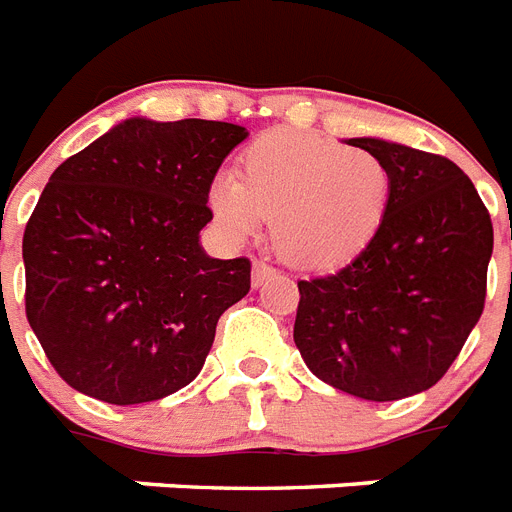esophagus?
Listing matches in <instances>:
<instances>
[{
  "label": "esophagus",
  "instance_id": "esophagus-1",
  "mask_svg": "<svg viewBox=\"0 0 512 512\" xmlns=\"http://www.w3.org/2000/svg\"><path fill=\"white\" fill-rule=\"evenodd\" d=\"M272 277H277V272L269 264H264V261H256L253 264V272H251V285L253 288H261L264 282L272 280Z\"/></svg>",
  "mask_w": 512,
  "mask_h": 512
}]
</instances>
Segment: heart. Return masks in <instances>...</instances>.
Returning <instances> with one entry per match:
<instances>
[{
	"label": "heart",
	"instance_id": "1",
	"mask_svg": "<svg viewBox=\"0 0 512 512\" xmlns=\"http://www.w3.org/2000/svg\"><path fill=\"white\" fill-rule=\"evenodd\" d=\"M391 200V171L365 147L320 134L277 129L240 155V177L208 187L216 224L235 240L272 219V243L290 267L333 272L378 237Z\"/></svg>",
	"mask_w": 512,
	"mask_h": 512
}]
</instances>
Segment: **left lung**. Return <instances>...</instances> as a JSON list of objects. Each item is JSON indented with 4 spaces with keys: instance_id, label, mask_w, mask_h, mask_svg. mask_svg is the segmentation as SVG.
I'll return each mask as SVG.
<instances>
[{
    "instance_id": "obj_1",
    "label": "left lung",
    "mask_w": 512,
    "mask_h": 512,
    "mask_svg": "<svg viewBox=\"0 0 512 512\" xmlns=\"http://www.w3.org/2000/svg\"><path fill=\"white\" fill-rule=\"evenodd\" d=\"M391 171L386 222L341 272L298 282L296 341L327 386L396 402L439 383L484 312L494 230L465 171L380 137H354Z\"/></svg>"
}]
</instances>
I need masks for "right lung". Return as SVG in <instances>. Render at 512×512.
<instances>
[{
  "label": "right lung",
  "instance_id": "obj_1",
  "mask_svg": "<svg viewBox=\"0 0 512 512\" xmlns=\"http://www.w3.org/2000/svg\"><path fill=\"white\" fill-rule=\"evenodd\" d=\"M245 137L134 116L52 171L23 235L26 314L68 386L142 404L198 378L219 317L251 290V261L200 245L208 187Z\"/></svg>",
  "mask_w": 512,
  "mask_h": 512
}]
</instances>
